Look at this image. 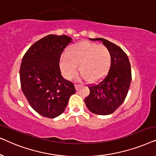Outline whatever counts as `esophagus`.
<instances>
[{"mask_svg":"<svg viewBox=\"0 0 156 156\" xmlns=\"http://www.w3.org/2000/svg\"><path fill=\"white\" fill-rule=\"evenodd\" d=\"M81 87V84H75V88L76 90H78L79 89H80V87Z\"/></svg>","mask_w":156,"mask_h":156,"instance_id":"obj_1","label":"esophagus"}]
</instances>
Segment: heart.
Returning a JSON list of instances; mask_svg holds the SVG:
<instances>
[{
  "label": "heart",
  "instance_id": "obj_1",
  "mask_svg": "<svg viewBox=\"0 0 156 156\" xmlns=\"http://www.w3.org/2000/svg\"><path fill=\"white\" fill-rule=\"evenodd\" d=\"M67 55L59 59V67L66 79H72L79 70L88 82L101 80L108 73L112 55L106 47L89 42H80L69 46Z\"/></svg>",
  "mask_w": 156,
  "mask_h": 156
}]
</instances>
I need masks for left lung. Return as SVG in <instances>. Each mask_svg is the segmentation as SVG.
<instances>
[{
	"label": "left lung",
	"instance_id": "1",
	"mask_svg": "<svg viewBox=\"0 0 156 156\" xmlns=\"http://www.w3.org/2000/svg\"><path fill=\"white\" fill-rule=\"evenodd\" d=\"M89 40L102 42L110 51L112 64L105 77L89 87L90 93L84 102L94 114L108 115L114 113L126 97L131 82V65L127 55L116 44L104 38Z\"/></svg>",
	"mask_w": 156,
	"mask_h": 156
}]
</instances>
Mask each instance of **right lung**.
Here are the masks:
<instances>
[{"instance_id": "1", "label": "right lung", "mask_w": 156, "mask_h": 156, "mask_svg": "<svg viewBox=\"0 0 156 156\" xmlns=\"http://www.w3.org/2000/svg\"><path fill=\"white\" fill-rule=\"evenodd\" d=\"M67 35H49L35 42L23 57L20 69L22 91L31 107L42 116L54 119L65 112L74 84L63 78L59 59L72 42Z\"/></svg>"}]
</instances>
